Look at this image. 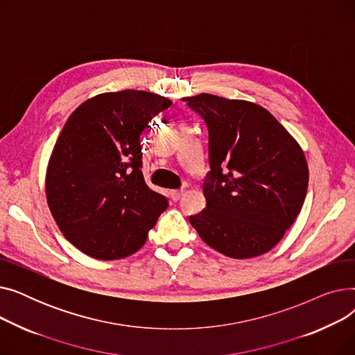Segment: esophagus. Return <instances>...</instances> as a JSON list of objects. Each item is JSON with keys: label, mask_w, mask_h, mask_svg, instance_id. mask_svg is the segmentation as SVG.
<instances>
[{"label": "esophagus", "mask_w": 355, "mask_h": 355, "mask_svg": "<svg viewBox=\"0 0 355 355\" xmlns=\"http://www.w3.org/2000/svg\"><path fill=\"white\" fill-rule=\"evenodd\" d=\"M184 189H181V190H174V191H171V198L174 200V201H178L181 197H182V194H184Z\"/></svg>", "instance_id": "obj_1"}]
</instances>
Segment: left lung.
Instances as JSON below:
<instances>
[{
    "label": "left lung",
    "instance_id": "left-lung-1",
    "mask_svg": "<svg viewBox=\"0 0 355 355\" xmlns=\"http://www.w3.org/2000/svg\"><path fill=\"white\" fill-rule=\"evenodd\" d=\"M184 102L206 121L211 168L202 184L207 206L191 226L233 259L269 252L304 206L309 171L301 145L257 103L209 93Z\"/></svg>",
    "mask_w": 355,
    "mask_h": 355
}]
</instances>
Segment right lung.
Here are the masks:
<instances>
[{"label": "right lung", "instance_id": "1", "mask_svg": "<svg viewBox=\"0 0 355 355\" xmlns=\"http://www.w3.org/2000/svg\"><path fill=\"white\" fill-rule=\"evenodd\" d=\"M171 105L126 89L93 96L69 116L49 159L46 197L64 237L85 254H134L168 207L144 180L139 137Z\"/></svg>", "mask_w": 355, "mask_h": 355}]
</instances>
